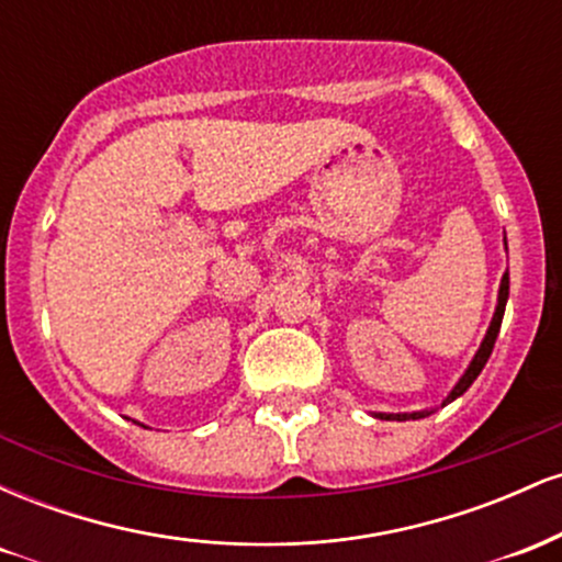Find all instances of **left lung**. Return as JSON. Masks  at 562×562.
Instances as JSON below:
<instances>
[{
    "label": "left lung",
    "instance_id": "8db88e82",
    "mask_svg": "<svg viewBox=\"0 0 562 562\" xmlns=\"http://www.w3.org/2000/svg\"><path fill=\"white\" fill-rule=\"evenodd\" d=\"M505 250H507V237H505ZM507 299H509V274L505 272L502 274V282H499V293H496V308H494V317L488 322V330L483 335L479 351H475V357L470 359L468 370L462 372V378L457 380L454 389L447 393V398H443L441 406H447L454 402V398H460L462 393H465L470 385H473V380L481 375V370L486 367L488 357H492L494 351V344H496V335H499V327H502V317H505V306H507ZM436 409H420V412H375L372 417H378V420H420V417H428L434 415Z\"/></svg>",
    "mask_w": 562,
    "mask_h": 562
}]
</instances>
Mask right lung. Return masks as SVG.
Segmentation results:
<instances>
[{"instance_id": "add662e5", "label": "right lung", "mask_w": 562, "mask_h": 562, "mask_svg": "<svg viewBox=\"0 0 562 562\" xmlns=\"http://www.w3.org/2000/svg\"><path fill=\"white\" fill-rule=\"evenodd\" d=\"M142 428H147V425H142Z\"/></svg>"}]
</instances>
